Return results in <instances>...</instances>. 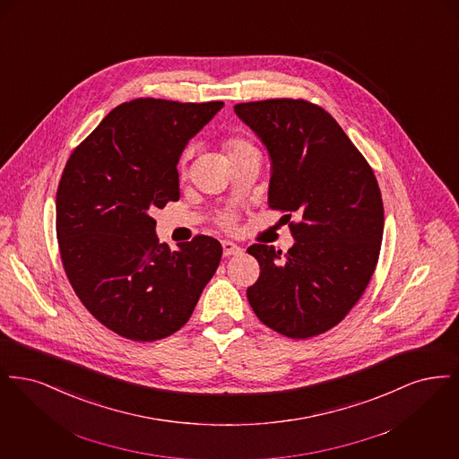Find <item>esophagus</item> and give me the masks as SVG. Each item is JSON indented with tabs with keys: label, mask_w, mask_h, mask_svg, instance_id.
<instances>
[{
	"label": "esophagus",
	"mask_w": 459,
	"mask_h": 459,
	"mask_svg": "<svg viewBox=\"0 0 459 459\" xmlns=\"http://www.w3.org/2000/svg\"><path fill=\"white\" fill-rule=\"evenodd\" d=\"M221 247H223V256H234V255H239L240 251H242L239 246L236 242H232V240H223Z\"/></svg>",
	"instance_id": "obj_1"
}]
</instances>
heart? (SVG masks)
Segmentation results:
<instances>
[{
  "mask_svg": "<svg viewBox=\"0 0 459 459\" xmlns=\"http://www.w3.org/2000/svg\"><path fill=\"white\" fill-rule=\"evenodd\" d=\"M225 148H227L229 158H234V156L244 153V152H247V150H255V148H253V144H249L247 141L239 139V137H236V139H230V141L225 144Z\"/></svg>",
  "mask_w": 459,
  "mask_h": 459,
  "instance_id": "obj_1",
  "label": "heart"
}]
</instances>
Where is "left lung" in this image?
Here are the masks:
<instances>
[{"instance_id":"1","label":"left lung","mask_w":459,"mask_h":459,"mask_svg":"<svg viewBox=\"0 0 459 459\" xmlns=\"http://www.w3.org/2000/svg\"><path fill=\"white\" fill-rule=\"evenodd\" d=\"M234 111L270 158V206L299 215L287 255L266 244L247 247L260 263L247 301L266 327L287 337L324 333L356 305L378 262L384 204L377 178L316 105L266 100Z\"/></svg>"}]
</instances>
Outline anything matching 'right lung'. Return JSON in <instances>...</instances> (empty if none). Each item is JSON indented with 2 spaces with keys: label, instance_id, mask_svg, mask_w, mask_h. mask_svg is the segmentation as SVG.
<instances>
[{
  "label": "right lung",
  "instance_id": "right-lung-1",
  "mask_svg": "<svg viewBox=\"0 0 459 459\" xmlns=\"http://www.w3.org/2000/svg\"><path fill=\"white\" fill-rule=\"evenodd\" d=\"M221 101L141 98L101 120L70 154L56 193V236L66 277L89 313L131 341L182 327L219 268L208 236L170 251L152 212L180 196L177 163Z\"/></svg>",
  "mask_w": 459,
  "mask_h": 459
}]
</instances>
